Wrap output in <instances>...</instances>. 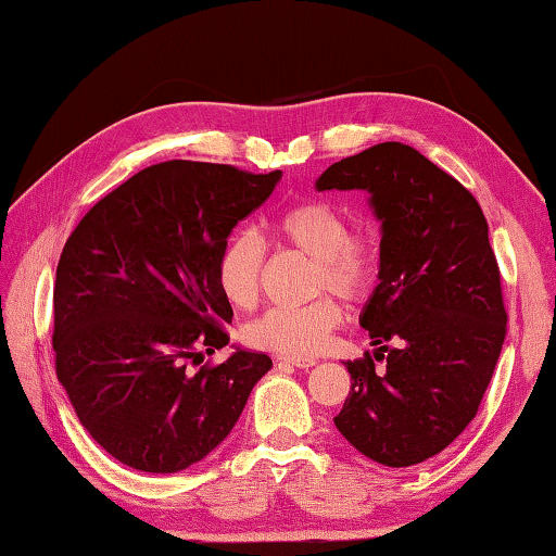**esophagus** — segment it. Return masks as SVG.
I'll return each instance as SVG.
<instances>
[{"label":"esophagus","instance_id":"1","mask_svg":"<svg viewBox=\"0 0 556 556\" xmlns=\"http://www.w3.org/2000/svg\"><path fill=\"white\" fill-rule=\"evenodd\" d=\"M280 362H286V365H292L298 369H309L316 365L314 357H280Z\"/></svg>","mask_w":556,"mask_h":556}]
</instances>
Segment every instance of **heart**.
Returning <instances> with one entry per match:
<instances>
[{
  "label": "heart",
  "instance_id": "1",
  "mask_svg": "<svg viewBox=\"0 0 556 556\" xmlns=\"http://www.w3.org/2000/svg\"><path fill=\"white\" fill-rule=\"evenodd\" d=\"M270 240L292 247L314 262L312 290H331L348 302L367 300L377 288L381 249L367 228H348V215L324 199H302L278 211L266 223ZM264 244L254 232L240 230L223 242L215 258V282L235 309H249L258 298ZM345 312L333 298H319L304 307H270L252 324L249 345L276 355H319L343 326Z\"/></svg>",
  "mask_w": 556,
  "mask_h": 556
}]
</instances>
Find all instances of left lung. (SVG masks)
I'll return each instance as SVG.
<instances>
[{"label":"left lung","instance_id":"left-lung-1","mask_svg":"<svg viewBox=\"0 0 556 556\" xmlns=\"http://www.w3.org/2000/svg\"><path fill=\"white\" fill-rule=\"evenodd\" d=\"M316 189H365L381 220L379 286L359 314L379 350L345 362L353 383L333 422L381 466H415L472 422L502 353L490 228L458 179L399 141L333 163Z\"/></svg>","mask_w":556,"mask_h":556}]
</instances>
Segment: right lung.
I'll list each match as a JSON object with an SVG mask.
<instances>
[{
    "instance_id": "add662e5",
    "label": "right lung",
    "mask_w": 556,
    "mask_h": 556,
    "mask_svg": "<svg viewBox=\"0 0 556 556\" xmlns=\"http://www.w3.org/2000/svg\"><path fill=\"white\" fill-rule=\"evenodd\" d=\"M280 169L167 161L136 173L66 240L54 280V367L78 420L141 472L194 466L232 432L268 355L235 350L215 258L232 228L274 194Z\"/></svg>"
}]
</instances>
